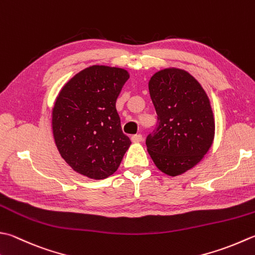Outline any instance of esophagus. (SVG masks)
Segmentation results:
<instances>
[{
	"mask_svg": "<svg viewBox=\"0 0 255 255\" xmlns=\"http://www.w3.org/2000/svg\"><path fill=\"white\" fill-rule=\"evenodd\" d=\"M131 141L132 142H140V141H142V136L140 133L133 134V136L131 137Z\"/></svg>",
	"mask_w": 255,
	"mask_h": 255,
	"instance_id": "34e87169",
	"label": "esophagus"
}]
</instances>
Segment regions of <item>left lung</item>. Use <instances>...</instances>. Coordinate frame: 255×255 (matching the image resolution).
I'll list each match as a JSON object with an SVG mask.
<instances>
[{"instance_id": "1", "label": "left lung", "mask_w": 255, "mask_h": 255, "mask_svg": "<svg viewBox=\"0 0 255 255\" xmlns=\"http://www.w3.org/2000/svg\"><path fill=\"white\" fill-rule=\"evenodd\" d=\"M157 127L146 139L147 150L161 172L180 176L200 162L214 139L210 99L196 78L180 68H164L148 83Z\"/></svg>"}]
</instances>
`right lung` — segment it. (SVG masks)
<instances>
[{"label":"right lung","instance_id":"obj_1","mask_svg":"<svg viewBox=\"0 0 255 255\" xmlns=\"http://www.w3.org/2000/svg\"><path fill=\"white\" fill-rule=\"evenodd\" d=\"M128 78L124 68L93 65L69 79L55 101L52 129L58 152L89 179L102 180L116 172L131 144L116 111Z\"/></svg>","mask_w":255,"mask_h":255}]
</instances>
